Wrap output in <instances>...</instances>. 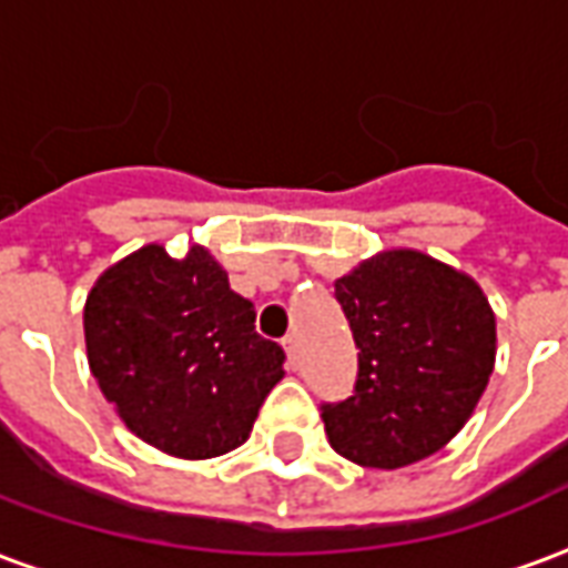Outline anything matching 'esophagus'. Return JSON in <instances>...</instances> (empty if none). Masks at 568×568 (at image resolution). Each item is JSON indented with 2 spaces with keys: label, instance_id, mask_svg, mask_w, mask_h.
Segmentation results:
<instances>
[{
  "label": "esophagus",
  "instance_id": "esophagus-1",
  "mask_svg": "<svg viewBox=\"0 0 568 568\" xmlns=\"http://www.w3.org/2000/svg\"><path fill=\"white\" fill-rule=\"evenodd\" d=\"M285 356H288V365H297V334H288L283 341Z\"/></svg>",
  "mask_w": 568,
  "mask_h": 568
}]
</instances>
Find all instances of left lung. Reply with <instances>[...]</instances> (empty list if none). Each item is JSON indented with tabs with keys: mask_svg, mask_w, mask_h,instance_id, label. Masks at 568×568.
<instances>
[{
	"mask_svg": "<svg viewBox=\"0 0 568 568\" xmlns=\"http://www.w3.org/2000/svg\"><path fill=\"white\" fill-rule=\"evenodd\" d=\"M358 346L356 393L322 405L332 447L365 468H405L468 423L496 365V316L468 273L389 248L334 283Z\"/></svg>",
	"mask_w": 568,
	"mask_h": 568,
	"instance_id": "8db88e82",
	"label": "left lung"
}]
</instances>
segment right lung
I'll use <instances>...</instances> for the list:
<instances>
[{
	"instance_id": "right-lung-1",
	"label": "right lung",
	"mask_w": 568,
	"mask_h": 568,
	"mask_svg": "<svg viewBox=\"0 0 568 568\" xmlns=\"http://www.w3.org/2000/svg\"><path fill=\"white\" fill-rule=\"evenodd\" d=\"M84 344L124 426L179 459L240 447L285 374L283 346L203 246L170 258L149 243L112 264L84 304Z\"/></svg>"
}]
</instances>
